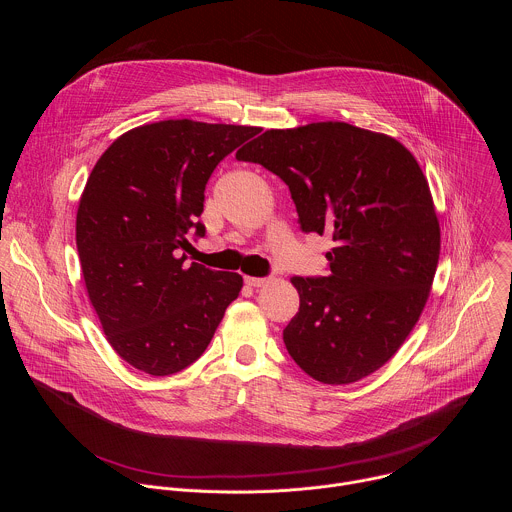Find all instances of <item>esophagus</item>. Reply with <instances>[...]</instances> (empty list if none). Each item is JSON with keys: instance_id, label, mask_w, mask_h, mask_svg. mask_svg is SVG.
<instances>
[{"instance_id": "esophagus-1", "label": "esophagus", "mask_w": 512, "mask_h": 512, "mask_svg": "<svg viewBox=\"0 0 512 512\" xmlns=\"http://www.w3.org/2000/svg\"><path fill=\"white\" fill-rule=\"evenodd\" d=\"M245 283L247 285H251V287H263V285H267L269 283V279L267 277H245Z\"/></svg>"}]
</instances>
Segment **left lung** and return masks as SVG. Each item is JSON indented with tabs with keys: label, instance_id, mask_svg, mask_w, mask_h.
Returning <instances> with one entry per match:
<instances>
[{
	"label": "left lung",
	"instance_id": "1",
	"mask_svg": "<svg viewBox=\"0 0 512 512\" xmlns=\"http://www.w3.org/2000/svg\"><path fill=\"white\" fill-rule=\"evenodd\" d=\"M237 160L279 176L302 231L334 241L328 277H291L300 310L283 330L289 356L324 385L373 375L417 324L440 259L417 160L395 137L344 121L267 129Z\"/></svg>",
	"mask_w": 512,
	"mask_h": 512
}]
</instances>
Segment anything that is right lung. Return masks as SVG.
Listing matches in <instances>:
<instances>
[{"mask_svg": "<svg viewBox=\"0 0 512 512\" xmlns=\"http://www.w3.org/2000/svg\"><path fill=\"white\" fill-rule=\"evenodd\" d=\"M259 127L168 119L119 135L97 160L77 210V249L107 342L152 377L192 364L239 298V273L186 265L180 249L223 158Z\"/></svg>", "mask_w": 512, "mask_h": 512, "instance_id": "right-lung-1", "label": "right lung"}]
</instances>
